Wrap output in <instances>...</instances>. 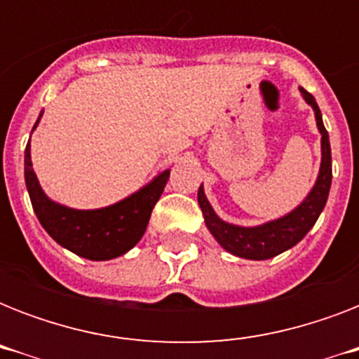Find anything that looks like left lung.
Returning a JSON list of instances; mask_svg holds the SVG:
<instances>
[{
    "mask_svg": "<svg viewBox=\"0 0 359 359\" xmlns=\"http://www.w3.org/2000/svg\"><path fill=\"white\" fill-rule=\"evenodd\" d=\"M300 93L304 100L315 111V119H317V128L320 132V169H318V177L313 184L311 191L307 194L306 199L289 214H285L281 218L272 219L262 225L255 227H242V225L229 224L219 218L218 214L214 212L212 205L208 203L205 196V188L203 184L199 186L197 191V201L205 216V224L210 235L216 238L225 251H229L233 255L242 257V259H250V261H264V259H272V257L290 250L296 245L304 236L311 231L315 222L318 219L320 212L326 207L328 201L330 186H332V149H330V137L328 132L324 128L323 114L318 109V104L311 93L302 89Z\"/></svg>",
    "mask_w": 359,
    "mask_h": 359,
    "instance_id": "left-lung-1",
    "label": "left lung"
}]
</instances>
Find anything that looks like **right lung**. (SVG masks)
<instances>
[{
    "instance_id": "1",
    "label": "right lung",
    "mask_w": 359,
    "mask_h": 359,
    "mask_svg": "<svg viewBox=\"0 0 359 359\" xmlns=\"http://www.w3.org/2000/svg\"><path fill=\"white\" fill-rule=\"evenodd\" d=\"M42 111L33 130L39 126ZM31 140V137H29ZM25 186L36 218L59 245L89 261H109L124 255L141 240L156 201L168 184L169 169L109 207L78 210L52 201L39 184L31 163V141L24 156Z\"/></svg>"
}]
</instances>
